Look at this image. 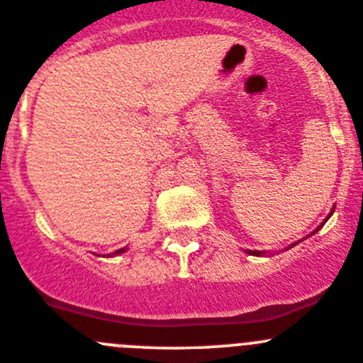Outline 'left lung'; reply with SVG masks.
<instances>
[{
    "mask_svg": "<svg viewBox=\"0 0 363 363\" xmlns=\"http://www.w3.org/2000/svg\"><path fill=\"white\" fill-rule=\"evenodd\" d=\"M332 213H333V211H332ZM332 213H330V214H332ZM319 228H321V227H319ZM319 228H318V230H319ZM248 253H252V255H262V252H253V250H252V252H248Z\"/></svg>",
    "mask_w": 363,
    "mask_h": 363,
    "instance_id": "obj_1",
    "label": "left lung"
}]
</instances>
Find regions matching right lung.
I'll return each instance as SVG.
<instances>
[{
    "mask_svg": "<svg viewBox=\"0 0 363 363\" xmlns=\"http://www.w3.org/2000/svg\"><path fill=\"white\" fill-rule=\"evenodd\" d=\"M122 252H124V248H122V250H117V252H115V253H122Z\"/></svg>",
    "mask_w": 363,
    "mask_h": 363,
    "instance_id": "obj_1",
    "label": "right lung"
}]
</instances>
